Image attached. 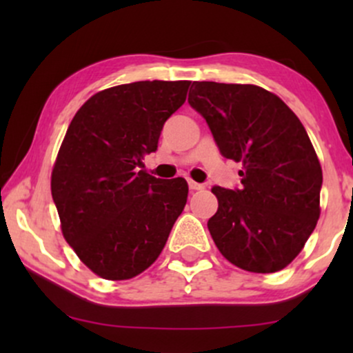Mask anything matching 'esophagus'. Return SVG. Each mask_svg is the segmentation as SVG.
<instances>
[{
  "label": "esophagus",
  "mask_w": 353,
  "mask_h": 353,
  "mask_svg": "<svg viewBox=\"0 0 353 353\" xmlns=\"http://www.w3.org/2000/svg\"><path fill=\"white\" fill-rule=\"evenodd\" d=\"M189 189H190V190H202V189H204V185L199 184V182L189 181Z\"/></svg>",
  "instance_id": "obj_1"
}]
</instances>
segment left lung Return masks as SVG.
Segmentation results:
<instances>
[{
    "label": "left lung",
    "mask_w": 353,
    "mask_h": 353,
    "mask_svg": "<svg viewBox=\"0 0 353 353\" xmlns=\"http://www.w3.org/2000/svg\"><path fill=\"white\" fill-rule=\"evenodd\" d=\"M189 104L225 159L242 163L241 189L214 185L208 228L230 262L255 274L297 257L320 216L322 168L309 134L281 98L254 84L194 81Z\"/></svg>",
    "instance_id": "1"
}]
</instances>
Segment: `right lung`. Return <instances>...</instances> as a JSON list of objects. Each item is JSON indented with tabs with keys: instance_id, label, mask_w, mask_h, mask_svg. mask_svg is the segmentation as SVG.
<instances>
[{
	"instance_id": "1",
	"label": "right lung",
	"mask_w": 353,
	"mask_h": 353,
	"mask_svg": "<svg viewBox=\"0 0 353 353\" xmlns=\"http://www.w3.org/2000/svg\"><path fill=\"white\" fill-rule=\"evenodd\" d=\"M190 81H137L96 92L72 117L51 174L66 242L108 281L144 272L188 202L182 177L143 171Z\"/></svg>"
}]
</instances>
